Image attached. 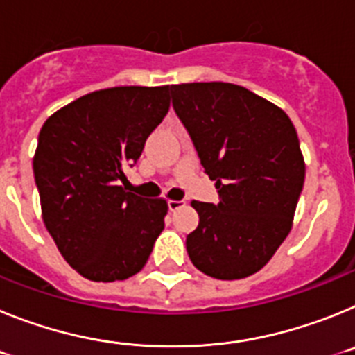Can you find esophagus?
<instances>
[{
	"label": "esophagus",
	"mask_w": 355,
	"mask_h": 355,
	"mask_svg": "<svg viewBox=\"0 0 355 355\" xmlns=\"http://www.w3.org/2000/svg\"><path fill=\"white\" fill-rule=\"evenodd\" d=\"M184 206V200H168V209H171V211H175V209H180V208H183Z\"/></svg>",
	"instance_id": "obj_1"
}]
</instances>
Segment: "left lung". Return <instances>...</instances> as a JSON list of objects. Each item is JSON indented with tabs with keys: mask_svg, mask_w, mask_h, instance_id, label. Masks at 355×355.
Returning <instances> with one entry per match:
<instances>
[{
	"mask_svg": "<svg viewBox=\"0 0 355 355\" xmlns=\"http://www.w3.org/2000/svg\"><path fill=\"white\" fill-rule=\"evenodd\" d=\"M171 94L220 196L218 205L192 200L199 225L187 236L188 256L209 277H249L293 225L306 175L293 122L240 85L181 83L171 85Z\"/></svg>",
	"mask_w": 355,
	"mask_h": 355,
	"instance_id": "8db88e82",
	"label": "left lung"
}]
</instances>
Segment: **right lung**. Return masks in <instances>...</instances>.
Listing matches in <instances>:
<instances>
[{
	"label": "right lung",
	"mask_w": 355,
	"mask_h": 355,
	"mask_svg": "<svg viewBox=\"0 0 355 355\" xmlns=\"http://www.w3.org/2000/svg\"><path fill=\"white\" fill-rule=\"evenodd\" d=\"M168 106V85L112 87L44 122L33 156L42 220L85 279L114 283L139 274L165 227L167 200L144 199L121 183Z\"/></svg>",
	"instance_id": "1"
}]
</instances>
